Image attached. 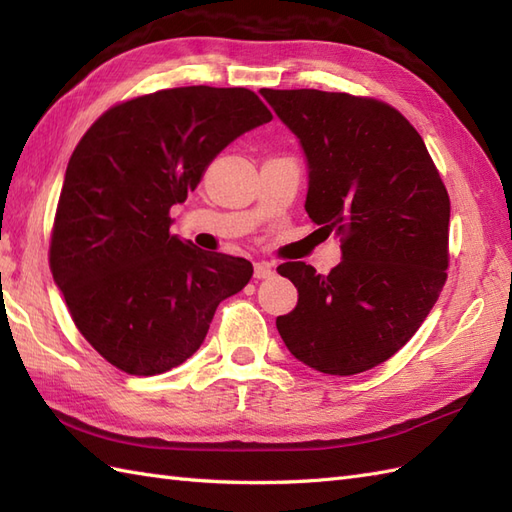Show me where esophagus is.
<instances>
[{"instance_id": "1", "label": "esophagus", "mask_w": 512, "mask_h": 512, "mask_svg": "<svg viewBox=\"0 0 512 512\" xmlns=\"http://www.w3.org/2000/svg\"><path fill=\"white\" fill-rule=\"evenodd\" d=\"M253 275L255 279H268L275 275V270L268 264V261H255V268H253Z\"/></svg>"}]
</instances>
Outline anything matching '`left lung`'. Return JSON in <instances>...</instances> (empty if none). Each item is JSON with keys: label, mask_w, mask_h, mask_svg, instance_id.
I'll return each instance as SVG.
<instances>
[{"label": "left lung", "mask_w": 512, "mask_h": 512, "mask_svg": "<svg viewBox=\"0 0 512 512\" xmlns=\"http://www.w3.org/2000/svg\"><path fill=\"white\" fill-rule=\"evenodd\" d=\"M307 161L305 211L342 240L329 275L288 261L299 290L277 318L296 360L327 375L386 362L438 301L447 279L449 196L421 135L392 106L318 89H261Z\"/></svg>", "instance_id": "1"}]
</instances>
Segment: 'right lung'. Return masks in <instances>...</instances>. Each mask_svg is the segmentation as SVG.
Here are the masks:
<instances>
[{
    "mask_svg": "<svg viewBox=\"0 0 512 512\" xmlns=\"http://www.w3.org/2000/svg\"><path fill=\"white\" fill-rule=\"evenodd\" d=\"M270 120L242 87L165 89L113 106L71 154L50 268L80 334L124 373L192 358L218 305L251 281V261L172 235L170 209L231 141Z\"/></svg>",
    "mask_w": 512,
    "mask_h": 512,
    "instance_id": "obj_1",
    "label": "right lung"
}]
</instances>
